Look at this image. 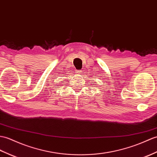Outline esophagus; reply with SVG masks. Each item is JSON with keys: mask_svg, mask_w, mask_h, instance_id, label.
Segmentation results:
<instances>
[{"mask_svg": "<svg viewBox=\"0 0 157 157\" xmlns=\"http://www.w3.org/2000/svg\"><path fill=\"white\" fill-rule=\"evenodd\" d=\"M75 73H76V74H81L82 71H79V70H76Z\"/></svg>", "mask_w": 157, "mask_h": 157, "instance_id": "esophagus-1", "label": "esophagus"}]
</instances>
